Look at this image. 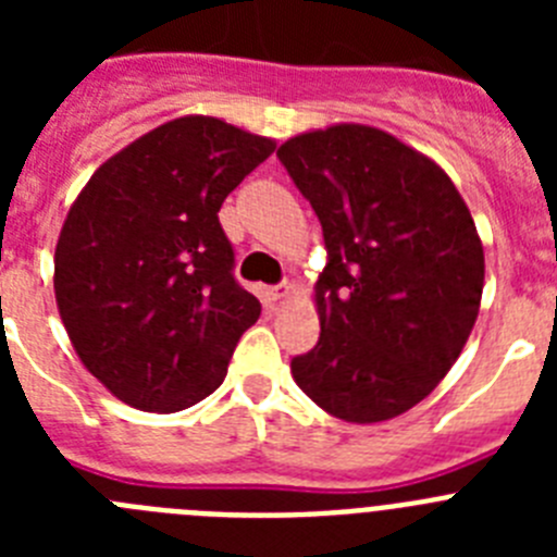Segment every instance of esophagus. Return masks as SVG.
Masks as SVG:
<instances>
[{
    "mask_svg": "<svg viewBox=\"0 0 557 557\" xmlns=\"http://www.w3.org/2000/svg\"><path fill=\"white\" fill-rule=\"evenodd\" d=\"M287 293H289L287 284H275V287H264V289H262V298H264V301H268V304H275V301H282V298H284V295H287Z\"/></svg>",
    "mask_w": 557,
    "mask_h": 557,
    "instance_id": "obj_1",
    "label": "esophagus"
}]
</instances>
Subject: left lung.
<instances>
[{
	"instance_id": "8db88e82",
	"label": "left lung",
	"mask_w": 557,
	"mask_h": 557,
	"mask_svg": "<svg viewBox=\"0 0 557 557\" xmlns=\"http://www.w3.org/2000/svg\"><path fill=\"white\" fill-rule=\"evenodd\" d=\"M275 156L326 245L321 337L293 357V379L351 424L401 416L449 373L480 312L485 256L469 206L435 161L376 127L301 133Z\"/></svg>"
}]
</instances>
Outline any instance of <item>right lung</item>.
<instances>
[{
	"label": "right lung",
	"instance_id": "right-lung-1",
	"mask_svg": "<svg viewBox=\"0 0 557 557\" xmlns=\"http://www.w3.org/2000/svg\"><path fill=\"white\" fill-rule=\"evenodd\" d=\"M273 150L214 116H181L108 159L69 209L58 312L125 405L178 412L223 385L262 304L234 278L218 211Z\"/></svg>",
	"mask_w": 557,
	"mask_h": 557
}]
</instances>
